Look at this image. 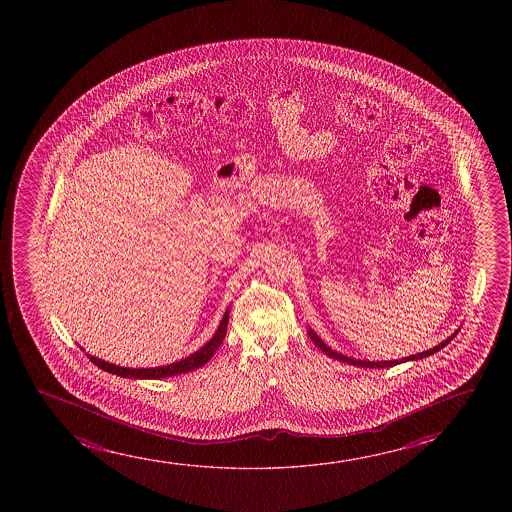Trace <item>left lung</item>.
Wrapping results in <instances>:
<instances>
[{"mask_svg":"<svg viewBox=\"0 0 512 512\" xmlns=\"http://www.w3.org/2000/svg\"><path fill=\"white\" fill-rule=\"evenodd\" d=\"M309 337H311V341L320 348V350L325 353V355H329L330 358H334V360H339V362H344V364L357 365V367H369V369H385V367H393V365L402 364V362H411V360H420V358H427L430 355H434L437 351L442 350L446 344L451 343V339L458 334V330H455V334H451L448 339H444L441 344H437L434 348H430L427 351H421V353H416V355H409V357L400 358V360H378V362H371V360H360V358H351L346 357L343 353H337L336 350H332L329 348L327 344L323 343L320 337L316 336L315 330L309 327L308 329Z\"/></svg>","mask_w":512,"mask_h":512,"instance_id":"8db88e82","label":"left lung"}]
</instances>
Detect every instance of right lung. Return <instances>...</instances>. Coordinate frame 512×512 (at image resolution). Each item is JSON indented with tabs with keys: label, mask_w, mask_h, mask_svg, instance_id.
<instances>
[{
	"label": "right lung",
	"mask_w": 512,
	"mask_h": 512,
	"mask_svg": "<svg viewBox=\"0 0 512 512\" xmlns=\"http://www.w3.org/2000/svg\"><path fill=\"white\" fill-rule=\"evenodd\" d=\"M229 309L225 311L218 329L211 337L208 343L201 346L199 350L190 353L189 357L182 358L173 364L161 365V367H141V369H133V367H120V365L110 364L98 357H92L87 353V357L91 360L92 364L98 365L99 369L110 372V374H117L120 378L131 379H164L171 378V376H178V374H185V372L196 371L199 367L210 362L211 357L215 355V351L220 348V344L224 341L225 332H227V323H229ZM84 350V348H80Z\"/></svg>",
	"instance_id": "right-lung-1"
}]
</instances>
